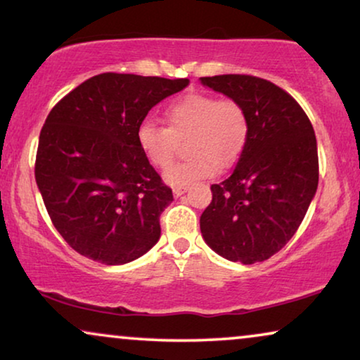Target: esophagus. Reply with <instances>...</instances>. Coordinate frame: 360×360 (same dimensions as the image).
<instances>
[{"mask_svg":"<svg viewBox=\"0 0 360 360\" xmlns=\"http://www.w3.org/2000/svg\"><path fill=\"white\" fill-rule=\"evenodd\" d=\"M186 191H187L186 186H178V187H174V189H173V194H174L176 197H179V195L184 194Z\"/></svg>","mask_w":360,"mask_h":360,"instance_id":"obj_1","label":"esophagus"}]
</instances>
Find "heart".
<instances>
[{
	"instance_id": "obj_1",
	"label": "heart",
	"mask_w": 360,
	"mask_h": 360,
	"mask_svg": "<svg viewBox=\"0 0 360 360\" xmlns=\"http://www.w3.org/2000/svg\"><path fill=\"white\" fill-rule=\"evenodd\" d=\"M168 127L143 120L136 129V143L156 168H168L178 140L186 139L189 156L171 166L165 179L173 186H189L209 178L240 158L248 140L246 110L235 99H217L212 94L189 93L173 101L165 110Z\"/></svg>"
}]
</instances>
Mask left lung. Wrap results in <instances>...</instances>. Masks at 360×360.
Segmentation results:
<instances>
[{"label":"left lung","mask_w":360,"mask_h":360,"mask_svg":"<svg viewBox=\"0 0 360 360\" xmlns=\"http://www.w3.org/2000/svg\"><path fill=\"white\" fill-rule=\"evenodd\" d=\"M200 81L238 101L250 122L233 173L210 187L212 202L200 215L202 236L229 261H266L295 235L315 197V130L300 104L271 81L251 75Z\"/></svg>","instance_id":"obj_1"}]
</instances>
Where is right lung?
<instances>
[{
	"mask_svg": "<svg viewBox=\"0 0 360 360\" xmlns=\"http://www.w3.org/2000/svg\"><path fill=\"white\" fill-rule=\"evenodd\" d=\"M189 79L103 73L60 99L40 130L35 182L63 240L108 266L143 256L160 240L173 191L136 143L148 110Z\"/></svg>",
	"mask_w": 360,
	"mask_h": 360,
	"instance_id": "1",
	"label": "right lung"
}]
</instances>
